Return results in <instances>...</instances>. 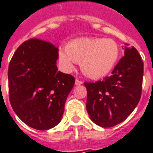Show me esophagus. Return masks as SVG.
Returning <instances> with one entry per match:
<instances>
[{
    "instance_id": "obj_1",
    "label": "esophagus",
    "mask_w": 153,
    "mask_h": 153,
    "mask_svg": "<svg viewBox=\"0 0 153 153\" xmlns=\"http://www.w3.org/2000/svg\"><path fill=\"white\" fill-rule=\"evenodd\" d=\"M82 83H83L82 81H80V80L79 79H75V85H76V86H78V85H81Z\"/></svg>"
}]
</instances>
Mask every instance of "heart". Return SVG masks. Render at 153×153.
I'll list each match as a JSON object with an SVG mask.
<instances>
[{"label":"heart","mask_w":153,"mask_h":153,"mask_svg":"<svg viewBox=\"0 0 153 153\" xmlns=\"http://www.w3.org/2000/svg\"><path fill=\"white\" fill-rule=\"evenodd\" d=\"M118 44L112 39L83 38L70 42L65 49L59 51V59L66 70L74 62L80 63L83 73L91 79L106 75L118 60Z\"/></svg>","instance_id":"1"}]
</instances>
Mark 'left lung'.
Instances as JSON below:
<instances>
[{"label":"left lung","mask_w":153,"mask_h":153,"mask_svg":"<svg viewBox=\"0 0 153 153\" xmlns=\"http://www.w3.org/2000/svg\"><path fill=\"white\" fill-rule=\"evenodd\" d=\"M125 56L115 65L111 76L102 81L85 83L86 108L96 125L110 128L130 115L141 97L143 62L138 51L125 44Z\"/></svg>","instance_id":"obj_1"}]
</instances>
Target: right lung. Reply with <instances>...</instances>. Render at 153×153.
Segmentation results:
<instances>
[{"label":"right lung","mask_w":153,"mask_h":153,"mask_svg":"<svg viewBox=\"0 0 153 153\" xmlns=\"http://www.w3.org/2000/svg\"><path fill=\"white\" fill-rule=\"evenodd\" d=\"M58 48L32 38L15 51L8 69L10 102L26 125L47 130L61 120L74 78L58 71Z\"/></svg>","instance_id":"1"}]
</instances>
